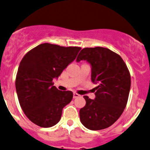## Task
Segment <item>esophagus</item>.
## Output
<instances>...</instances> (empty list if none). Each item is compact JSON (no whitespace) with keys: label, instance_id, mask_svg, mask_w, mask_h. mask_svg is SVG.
Instances as JSON below:
<instances>
[{"label":"esophagus","instance_id":"esophagus-1","mask_svg":"<svg viewBox=\"0 0 150 150\" xmlns=\"http://www.w3.org/2000/svg\"><path fill=\"white\" fill-rule=\"evenodd\" d=\"M80 95L78 94H77V93H73V98L75 99V98H78V97H79Z\"/></svg>","mask_w":150,"mask_h":150}]
</instances>
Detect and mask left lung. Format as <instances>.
Masks as SVG:
<instances>
[{"mask_svg": "<svg viewBox=\"0 0 150 150\" xmlns=\"http://www.w3.org/2000/svg\"><path fill=\"white\" fill-rule=\"evenodd\" d=\"M91 65V81L98 84L94 100L83 96L86 105L80 110V120L86 128L99 130L114 124L125 108L130 89V75L120 55L101 47L81 50L76 62Z\"/></svg>", "mask_w": 150, "mask_h": 150, "instance_id": "obj_1", "label": "left lung"}]
</instances>
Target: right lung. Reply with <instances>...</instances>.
I'll list each match as a JSON object with an SVG mask.
<instances>
[{
	"instance_id": "right-lung-1",
	"label": "right lung",
	"mask_w": 150,
	"mask_h": 150,
	"mask_svg": "<svg viewBox=\"0 0 150 150\" xmlns=\"http://www.w3.org/2000/svg\"><path fill=\"white\" fill-rule=\"evenodd\" d=\"M81 49L44 43L28 52L20 62L15 81L19 103L36 125L50 127L60 121L62 109L73 93L59 90L53 80L75 60Z\"/></svg>"
}]
</instances>
